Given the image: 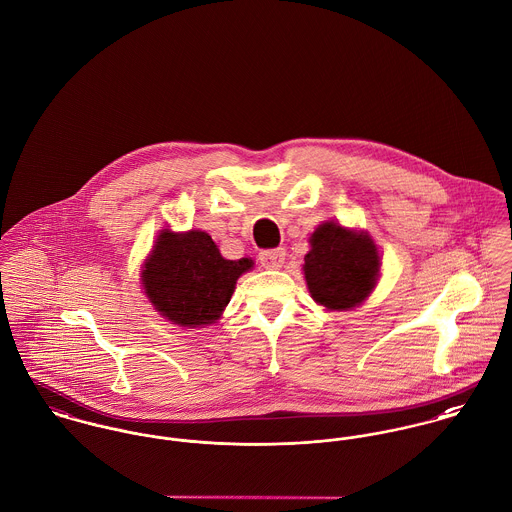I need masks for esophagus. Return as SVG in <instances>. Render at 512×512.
<instances>
[{
    "instance_id": "obj_1",
    "label": "esophagus",
    "mask_w": 512,
    "mask_h": 512,
    "mask_svg": "<svg viewBox=\"0 0 512 512\" xmlns=\"http://www.w3.org/2000/svg\"><path fill=\"white\" fill-rule=\"evenodd\" d=\"M286 260V250L284 248H274V250H264L260 252V264L268 270H278L282 268Z\"/></svg>"
}]
</instances>
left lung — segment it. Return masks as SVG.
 Segmentation results:
<instances>
[{
    "instance_id": "obj_1",
    "label": "left lung",
    "mask_w": 512,
    "mask_h": 512,
    "mask_svg": "<svg viewBox=\"0 0 512 512\" xmlns=\"http://www.w3.org/2000/svg\"><path fill=\"white\" fill-rule=\"evenodd\" d=\"M309 244L303 274L311 297L331 311L361 305L380 276L374 240L363 230L329 220L315 228Z\"/></svg>"
}]
</instances>
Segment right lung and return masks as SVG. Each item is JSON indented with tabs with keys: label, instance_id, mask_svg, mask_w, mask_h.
Masks as SVG:
<instances>
[{
	"label": "right lung",
	"instance_id": "add662e5",
	"mask_svg": "<svg viewBox=\"0 0 512 512\" xmlns=\"http://www.w3.org/2000/svg\"><path fill=\"white\" fill-rule=\"evenodd\" d=\"M254 266L250 258L224 260L203 230L163 228L147 256L142 284L151 305L179 327H203L220 319L236 280Z\"/></svg>",
	"mask_w": 512,
	"mask_h": 512
}]
</instances>
